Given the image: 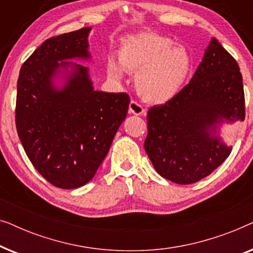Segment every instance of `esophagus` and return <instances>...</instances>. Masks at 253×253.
<instances>
[{"label":"esophagus","mask_w":253,"mask_h":253,"mask_svg":"<svg viewBox=\"0 0 253 253\" xmlns=\"http://www.w3.org/2000/svg\"><path fill=\"white\" fill-rule=\"evenodd\" d=\"M129 113L133 114V115H144L145 109L140 103H138L137 101H131L129 105Z\"/></svg>","instance_id":"esophagus-1"}]
</instances>
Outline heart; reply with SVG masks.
<instances>
[{"mask_svg":"<svg viewBox=\"0 0 253 253\" xmlns=\"http://www.w3.org/2000/svg\"><path fill=\"white\" fill-rule=\"evenodd\" d=\"M192 68L191 55L170 38L143 32L124 39L119 61L113 56L106 63L107 74L121 81L124 70L136 74L134 83L144 99L154 103L170 101L182 91Z\"/></svg>","mask_w":253,"mask_h":253,"instance_id":"obj_1","label":"heart"}]
</instances>
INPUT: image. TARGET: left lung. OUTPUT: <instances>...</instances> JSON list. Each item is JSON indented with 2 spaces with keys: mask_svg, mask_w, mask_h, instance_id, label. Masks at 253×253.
Returning <instances> with one entry per match:
<instances>
[{
  "mask_svg": "<svg viewBox=\"0 0 253 253\" xmlns=\"http://www.w3.org/2000/svg\"><path fill=\"white\" fill-rule=\"evenodd\" d=\"M244 117L240 67L212 38L189 84L170 101L148 110L145 151L162 177L196 183L229 157L231 146L221 139L220 126Z\"/></svg>",
  "mask_w": 253,
  "mask_h": 253,
  "instance_id": "1",
  "label": "left lung"
}]
</instances>
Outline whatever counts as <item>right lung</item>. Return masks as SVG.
Here are the masks:
<instances>
[{
    "label": "right lung",
    "mask_w": 253,
    "mask_h": 253,
    "mask_svg": "<svg viewBox=\"0 0 253 253\" xmlns=\"http://www.w3.org/2000/svg\"><path fill=\"white\" fill-rule=\"evenodd\" d=\"M89 32L83 27L47 39L24 62L17 82L20 143L34 168L61 189L94 177L129 108L126 93L95 91L88 68L68 62L91 58Z\"/></svg>",
    "instance_id": "obj_1"
}]
</instances>
